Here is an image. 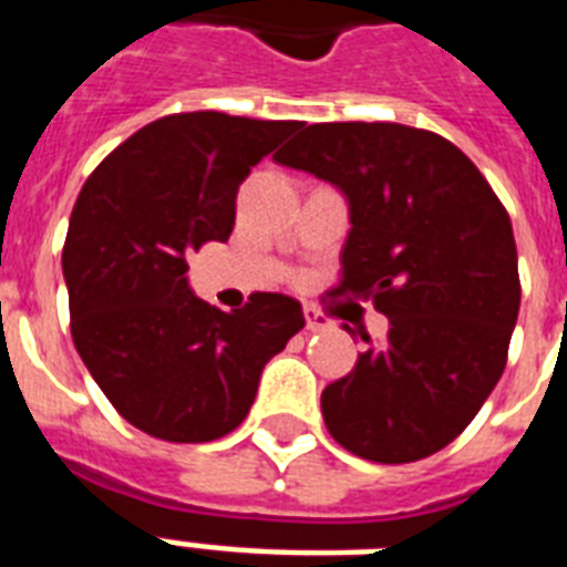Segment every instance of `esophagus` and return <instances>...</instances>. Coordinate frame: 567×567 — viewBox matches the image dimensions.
Here are the masks:
<instances>
[{"mask_svg": "<svg viewBox=\"0 0 567 567\" xmlns=\"http://www.w3.org/2000/svg\"><path fill=\"white\" fill-rule=\"evenodd\" d=\"M329 327H332V323H329V318H323L318 309L306 306V329H309V332H327Z\"/></svg>", "mask_w": 567, "mask_h": 567, "instance_id": "34e87169", "label": "esophagus"}]
</instances>
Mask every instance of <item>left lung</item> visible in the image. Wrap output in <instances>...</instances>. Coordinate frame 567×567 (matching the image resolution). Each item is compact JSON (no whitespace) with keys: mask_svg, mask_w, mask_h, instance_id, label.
<instances>
[{"mask_svg":"<svg viewBox=\"0 0 567 567\" xmlns=\"http://www.w3.org/2000/svg\"><path fill=\"white\" fill-rule=\"evenodd\" d=\"M274 158L347 196L336 293L388 318L385 341L362 336L353 371L323 388L329 435L382 465L439 453L506 368L520 309L509 214L476 164L426 128L315 123Z\"/></svg>","mask_w":567,"mask_h":567,"instance_id":"obj_1","label":"left lung"}]
</instances>
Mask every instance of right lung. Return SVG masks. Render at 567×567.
<instances>
[{
    "label": "right lung",
    "mask_w": 567,
    "mask_h": 567,
    "mask_svg": "<svg viewBox=\"0 0 567 567\" xmlns=\"http://www.w3.org/2000/svg\"><path fill=\"white\" fill-rule=\"evenodd\" d=\"M297 120L171 114L123 141L84 182L66 229L70 332L102 394L146 435L223 439L256 400L265 364L302 327L285 293L220 311L188 288L185 256L229 240L235 196Z\"/></svg>",
    "instance_id": "right-lung-1"
}]
</instances>
